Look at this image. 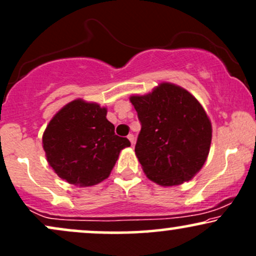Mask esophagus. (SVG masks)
Instances as JSON below:
<instances>
[{"label":"esophagus","mask_w":256,"mask_h":256,"mask_svg":"<svg viewBox=\"0 0 256 256\" xmlns=\"http://www.w3.org/2000/svg\"><path fill=\"white\" fill-rule=\"evenodd\" d=\"M128 140H130V142H131V144H134V134H130L128 136Z\"/></svg>","instance_id":"esophagus-1"}]
</instances>
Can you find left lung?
I'll use <instances>...</instances> for the list:
<instances>
[{"label": "left lung", "instance_id": "1", "mask_svg": "<svg viewBox=\"0 0 256 256\" xmlns=\"http://www.w3.org/2000/svg\"><path fill=\"white\" fill-rule=\"evenodd\" d=\"M130 101L142 126L134 152L146 177L162 186L190 180L207 160L212 140L204 107L189 91L171 83Z\"/></svg>", "mask_w": 256, "mask_h": 256}]
</instances>
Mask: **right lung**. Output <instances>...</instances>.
<instances>
[{
	"label": "right lung",
	"instance_id": "obj_1",
	"mask_svg": "<svg viewBox=\"0 0 256 256\" xmlns=\"http://www.w3.org/2000/svg\"><path fill=\"white\" fill-rule=\"evenodd\" d=\"M107 110L74 100L61 108L43 134V149L55 173L67 183L96 185L110 177L119 152L131 143L116 136Z\"/></svg>",
	"mask_w": 256,
	"mask_h": 256
}]
</instances>
